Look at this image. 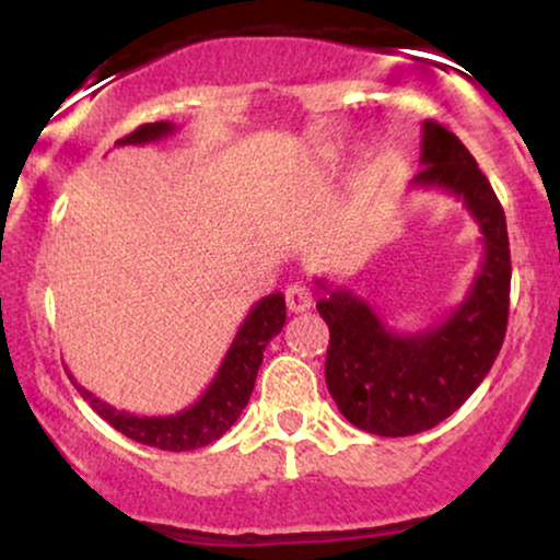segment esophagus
I'll list each match as a JSON object with an SVG mask.
<instances>
[{
    "label": "esophagus",
    "instance_id": "obj_1",
    "mask_svg": "<svg viewBox=\"0 0 560 560\" xmlns=\"http://www.w3.org/2000/svg\"><path fill=\"white\" fill-rule=\"evenodd\" d=\"M285 303L290 313H305L313 305L311 288L303 285V282H293V285H288Z\"/></svg>",
    "mask_w": 560,
    "mask_h": 560
}]
</instances>
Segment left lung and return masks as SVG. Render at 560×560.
Listing matches in <instances>:
<instances>
[{
  "label": "left lung",
  "mask_w": 560,
  "mask_h": 560,
  "mask_svg": "<svg viewBox=\"0 0 560 560\" xmlns=\"http://www.w3.org/2000/svg\"><path fill=\"white\" fill-rule=\"evenodd\" d=\"M416 188L462 198L479 224V272L469 293L441 324L397 334L364 298L316 280V303L328 324L326 385L351 425L374 435H416L462 408L500 354L510 313L508 221L492 186L462 140L439 121H423Z\"/></svg>",
  "instance_id": "1"
}]
</instances>
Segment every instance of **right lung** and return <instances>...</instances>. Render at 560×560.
<instances>
[{"mask_svg": "<svg viewBox=\"0 0 560 560\" xmlns=\"http://www.w3.org/2000/svg\"><path fill=\"white\" fill-rule=\"evenodd\" d=\"M173 132V121H152V125L137 127L132 135L121 137L117 144H148ZM282 326H285V298L282 293H272L252 305L226 351L224 362L219 366L217 377L190 408L173 412V416H132L127 410H117L114 405L98 400L86 387H81L71 374L68 377L73 380L83 400L127 439L163 451H194L219 441L242 416L244 405L249 402L252 389H255L265 347L272 336L282 331Z\"/></svg>", "mask_w": 560, "mask_h": 560, "instance_id": "obj_1", "label": "right lung"}]
</instances>
